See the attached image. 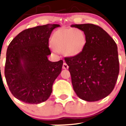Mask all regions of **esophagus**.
<instances>
[{
	"label": "esophagus",
	"instance_id": "obj_1",
	"mask_svg": "<svg viewBox=\"0 0 126 126\" xmlns=\"http://www.w3.org/2000/svg\"><path fill=\"white\" fill-rule=\"evenodd\" d=\"M63 69H68V65L67 64V63H63Z\"/></svg>",
	"mask_w": 126,
	"mask_h": 126
}]
</instances>
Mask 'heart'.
I'll use <instances>...</instances> for the list:
<instances>
[{
    "label": "heart",
    "mask_w": 126,
    "mask_h": 126,
    "mask_svg": "<svg viewBox=\"0 0 126 126\" xmlns=\"http://www.w3.org/2000/svg\"><path fill=\"white\" fill-rule=\"evenodd\" d=\"M51 44L55 51H63L67 56L74 57L84 50L86 44V36L79 28H62L53 33Z\"/></svg>",
    "instance_id": "b5f03b06"
}]
</instances>
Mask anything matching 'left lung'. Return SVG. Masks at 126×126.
Instances as JSON below:
<instances>
[{
  "mask_svg": "<svg viewBox=\"0 0 126 126\" xmlns=\"http://www.w3.org/2000/svg\"><path fill=\"white\" fill-rule=\"evenodd\" d=\"M73 26L83 31L86 36L82 52L65 58L73 88L81 99L97 101L107 96L116 84L120 71L117 45L99 26L91 24Z\"/></svg>",
  "mask_w": 126,
  "mask_h": 126,
  "instance_id": "8db88e82",
  "label": "left lung"
}]
</instances>
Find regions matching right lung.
Listing matches in <instances>:
<instances>
[{"mask_svg": "<svg viewBox=\"0 0 126 126\" xmlns=\"http://www.w3.org/2000/svg\"><path fill=\"white\" fill-rule=\"evenodd\" d=\"M58 24L25 30L13 39L6 51L5 76L13 95L36 104L47 100L54 81L62 71L63 61L51 62L48 39Z\"/></svg>", "mask_w": 126, "mask_h": 126, "instance_id": "obj_1", "label": "right lung"}]
</instances>
